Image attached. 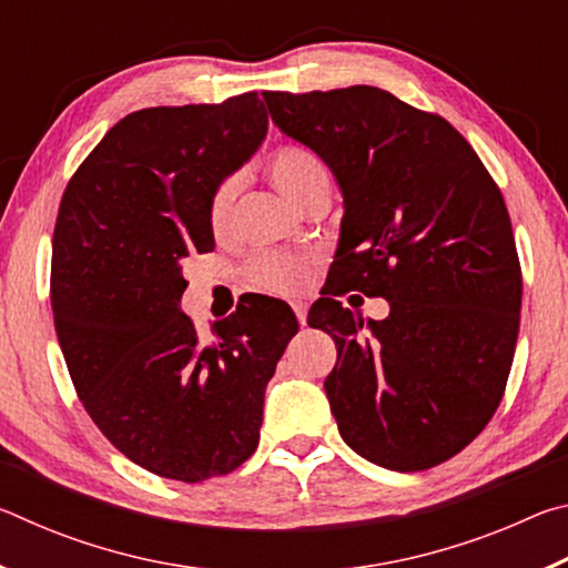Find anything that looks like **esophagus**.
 Instances as JSON below:
<instances>
[{"mask_svg": "<svg viewBox=\"0 0 568 568\" xmlns=\"http://www.w3.org/2000/svg\"><path fill=\"white\" fill-rule=\"evenodd\" d=\"M293 311H295V318L301 325H305V315H307V305L303 301H295L293 303Z\"/></svg>", "mask_w": 568, "mask_h": 568, "instance_id": "obj_1", "label": "esophagus"}]
</instances>
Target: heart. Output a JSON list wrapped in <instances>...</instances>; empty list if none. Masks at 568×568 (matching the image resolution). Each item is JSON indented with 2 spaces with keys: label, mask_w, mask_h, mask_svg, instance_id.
I'll use <instances>...</instances> for the list:
<instances>
[{
  "label": "heart",
  "mask_w": 568,
  "mask_h": 568,
  "mask_svg": "<svg viewBox=\"0 0 568 568\" xmlns=\"http://www.w3.org/2000/svg\"><path fill=\"white\" fill-rule=\"evenodd\" d=\"M267 175L277 190L293 200L295 205L307 207L313 200L328 197L331 172L313 150L301 145L277 148L267 160ZM240 192L237 178H225L213 190L207 205V220L215 233H223L233 217V207ZM247 275L253 285L273 293H297L311 281V261L297 255L263 253L247 263Z\"/></svg>",
  "instance_id": "heart-1"
}]
</instances>
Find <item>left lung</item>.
I'll return each mask as SVG.
<instances>
[{"instance_id": "1", "label": "left lung", "mask_w": 568, "mask_h": 568, "mask_svg": "<svg viewBox=\"0 0 568 568\" xmlns=\"http://www.w3.org/2000/svg\"><path fill=\"white\" fill-rule=\"evenodd\" d=\"M263 98L343 195L328 283L307 313L338 348L323 388L341 436L400 474L444 464L491 420L516 351L521 267L501 190L444 118L386 90ZM348 290L386 296L389 318L343 308L334 297Z\"/></svg>"}]
</instances>
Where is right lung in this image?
Returning a JSON list of instances; mask_svg holds the SVG:
<instances>
[{"instance_id": "right-lung-1", "label": "right lung", "mask_w": 568, "mask_h": 568, "mask_svg": "<svg viewBox=\"0 0 568 568\" xmlns=\"http://www.w3.org/2000/svg\"><path fill=\"white\" fill-rule=\"evenodd\" d=\"M265 104L150 108L122 118L67 185L52 240V313L77 396L134 464L200 484L255 454L265 386L297 333L261 295L203 341L180 311L185 261L215 247L213 190L255 155Z\"/></svg>"}]
</instances>
